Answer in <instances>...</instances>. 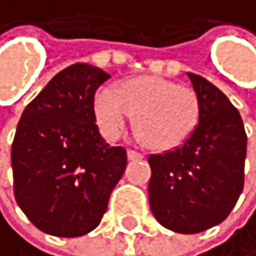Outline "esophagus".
I'll return each instance as SVG.
<instances>
[{"mask_svg":"<svg viewBox=\"0 0 256 256\" xmlns=\"http://www.w3.org/2000/svg\"><path fill=\"white\" fill-rule=\"evenodd\" d=\"M143 158H144L143 152H138L134 150H128V160L130 161H138V160H143Z\"/></svg>","mask_w":256,"mask_h":256,"instance_id":"esophagus-1","label":"esophagus"}]
</instances>
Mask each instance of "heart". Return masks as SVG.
Returning a JSON list of instances; mask_svg holds the SVG:
<instances>
[{
	"mask_svg": "<svg viewBox=\"0 0 256 256\" xmlns=\"http://www.w3.org/2000/svg\"><path fill=\"white\" fill-rule=\"evenodd\" d=\"M94 116L100 133L115 141L133 118L134 134L151 150L171 151L194 134L200 120V100L192 88L171 80L141 76L122 80L115 90L94 96Z\"/></svg>",
	"mask_w": 256,
	"mask_h": 256,
	"instance_id": "1",
	"label": "heart"
}]
</instances>
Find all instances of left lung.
Instances as JSON below:
<instances>
[{
	"label": "left lung",
	"mask_w": 256,
	"mask_h": 256,
	"mask_svg": "<svg viewBox=\"0 0 256 256\" xmlns=\"http://www.w3.org/2000/svg\"><path fill=\"white\" fill-rule=\"evenodd\" d=\"M200 120L179 148L151 154L150 207L172 232L199 234L226 220L244 189L246 133L238 110L204 77L188 74Z\"/></svg>",
	"instance_id": "left-lung-1"
}]
</instances>
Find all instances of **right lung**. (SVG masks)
Returning a JSON list of instances; mask_svg holds the SVG:
<instances>
[{
	"label": "right lung",
	"mask_w": 256,
	"mask_h": 256,
	"mask_svg": "<svg viewBox=\"0 0 256 256\" xmlns=\"http://www.w3.org/2000/svg\"><path fill=\"white\" fill-rule=\"evenodd\" d=\"M110 78L88 64L64 68L24 108L11 148L18 206L56 237L92 232L126 169V150L105 143L94 116L96 88Z\"/></svg>",
	"instance_id": "1"
}]
</instances>
